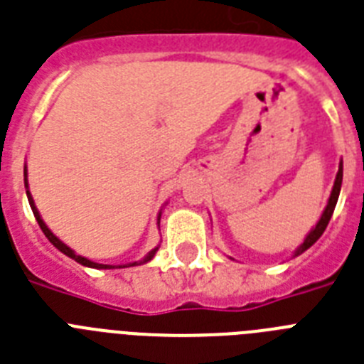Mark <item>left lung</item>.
Segmentation results:
<instances>
[{"mask_svg": "<svg viewBox=\"0 0 364 364\" xmlns=\"http://www.w3.org/2000/svg\"><path fill=\"white\" fill-rule=\"evenodd\" d=\"M341 184H343V161L338 164V171H337V176H335V182H333V188H331V195L330 198H328V204H326L324 212H322L321 219H318V223H316L315 226L311 228V232L306 235V239H304V243L300 245V247L294 250V257L300 256L302 252H306L307 248L311 247V245L316 243V239L321 237L322 234H324L326 226H328V223H330L331 215H333V210L335 206H337V200H338V193H341Z\"/></svg>", "mask_w": 364, "mask_h": 364, "instance_id": "left-lung-1", "label": "left lung"}]
</instances>
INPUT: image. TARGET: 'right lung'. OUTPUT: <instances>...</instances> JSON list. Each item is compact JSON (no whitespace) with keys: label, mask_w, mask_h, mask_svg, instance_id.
<instances>
[{"label":"right lung","mask_w":364,"mask_h":364,"mask_svg":"<svg viewBox=\"0 0 364 364\" xmlns=\"http://www.w3.org/2000/svg\"><path fill=\"white\" fill-rule=\"evenodd\" d=\"M23 182H26V193H27V198H29L31 210H33L34 217H36V220H38V226H40V228H42L43 235H46V237L49 239V243H51L53 247H55V248H58V250H60L62 254H66V256H68V257H71V259H75V262H77V263H80V265L90 267V269H114V267H116V265H105V263H95V262H92V259H88V257H85V256H79V254H77L75 250H71V248L68 247L66 243H62L60 239H58L57 235L53 234L51 230L48 228V225H46V223H43V219H42V217H40L38 210H36V204H34V200H33V195H31V191H29V182H27V166L23 167ZM160 217H161V212L158 213V225H160ZM156 250H158V247H156V248H152L151 252H149L147 256H145L144 259H141V262H134V263H127V265H119V269H121V267H134V265H144V263L151 262L152 257H154V254H156Z\"/></svg>","instance_id":"obj_1"}]
</instances>
